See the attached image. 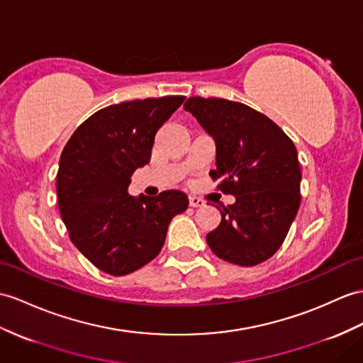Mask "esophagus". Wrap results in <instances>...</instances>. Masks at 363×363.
I'll return each instance as SVG.
<instances>
[{
	"instance_id": "obj_1",
	"label": "esophagus",
	"mask_w": 363,
	"mask_h": 363,
	"mask_svg": "<svg viewBox=\"0 0 363 363\" xmlns=\"http://www.w3.org/2000/svg\"><path fill=\"white\" fill-rule=\"evenodd\" d=\"M189 205H191L192 208H197V206H203V205H205V201H203L200 197L189 196Z\"/></svg>"
}]
</instances>
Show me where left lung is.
<instances>
[{
  "label": "left lung",
  "instance_id": "8db88e82",
  "mask_svg": "<svg viewBox=\"0 0 363 363\" xmlns=\"http://www.w3.org/2000/svg\"><path fill=\"white\" fill-rule=\"evenodd\" d=\"M216 141L211 179L235 197L220 209L222 222L206 235L217 257L254 267L272 257L284 243L300 206L297 149L267 115L225 99L191 96L184 103Z\"/></svg>",
  "mask_w": 363,
  "mask_h": 363
}]
</instances>
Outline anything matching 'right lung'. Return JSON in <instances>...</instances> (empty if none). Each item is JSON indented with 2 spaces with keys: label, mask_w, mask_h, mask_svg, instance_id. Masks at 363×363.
<instances>
[{
  "label": "right lung",
  "mask_w": 363,
  "mask_h": 363,
  "mask_svg": "<svg viewBox=\"0 0 363 363\" xmlns=\"http://www.w3.org/2000/svg\"><path fill=\"white\" fill-rule=\"evenodd\" d=\"M182 95L112 104L83 121L60 157L61 218L77 250L111 276H126L162 251L171 220L186 211L184 192L129 196L130 177L151 160L154 138Z\"/></svg>",
  "instance_id": "obj_1"
}]
</instances>
